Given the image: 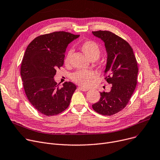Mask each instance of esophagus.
<instances>
[{
	"instance_id": "1",
	"label": "esophagus",
	"mask_w": 160,
	"mask_h": 160,
	"mask_svg": "<svg viewBox=\"0 0 160 160\" xmlns=\"http://www.w3.org/2000/svg\"><path fill=\"white\" fill-rule=\"evenodd\" d=\"M79 90L82 91H88L89 89H86V88H82V87H79L78 88Z\"/></svg>"
}]
</instances>
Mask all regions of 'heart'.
Masks as SVG:
<instances>
[{
	"label": "heart",
	"instance_id": "obj_1",
	"mask_svg": "<svg viewBox=\"0 0 160 160\" xmlns=\"http://www.w3.org/2000/svg\"><path fill=\"white\" fill-rule=\"evenodd\" d=\"M80 48L86 57L91 61L97 60L101 55V49L94 41L88 40L83 42ZM72 49H69L65 57L64 62L68 64L72 57ZM97 77V74L92 70H78L71 74L72 80L83 87H89Z\"/></svg>",
	"mask_w": 160,
	"mask_h": 160
}]
</instances>
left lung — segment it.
I'll use <instances>...</instances> for the list:
<instances>
[{"mask_svg":"<svg viewBox=\"0 0 160 160\" xmlns=\"http://www.w3.org/2000/svg\"><path fill=\"white\" fill-rule=\"evenodd\" d=\"M105 44L108 54L105 79L112 85L109 92H100V99L92 105L98 113L111 116L125 108L137 83L138 68L133 50L128 42L109 31H92Z\"/></svg>","mask_w":160,"mask_h":160,"instance_id":"8db88e82","label":"left lung"}]
</instances>
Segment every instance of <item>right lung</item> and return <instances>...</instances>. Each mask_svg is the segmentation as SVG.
<instances>
[{
  "label": "right lung",
  "instance_id": "right-lung-1",
  "mask_svg": "<svg viewBox=\"0 0 160 160\" xmlns=\"http://www.w3.org/2000/svg\"><path fill=\"white\" fill-rule=\"evenodd\" d=\"M79 36L56 31L36 37L27 47L20 75L28 100L39 112L57 115L69 105L77 86L66 82L60 88L53 78L63 64L68 44Z\"/></svg>",
  "mask_w": 160,
  "mask_h": 160
}]
</instances>
